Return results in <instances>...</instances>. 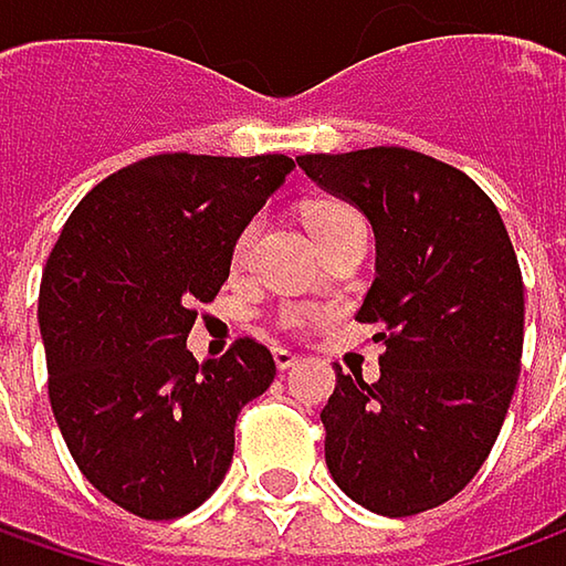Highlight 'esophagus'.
<instances>
[{"mask_svg":"<svg viewBox=\"0 0 566 566\" xmlns=\"http://www.w3.org/2000/svg\"><path fill=\"white\" fill-rule=\"evenodd\" d=\"M273 360H276V367H280V370H290V367L296 364V354H293V350H286V347H273Z\"/></svg>","mask_w":566,"mask_h":566,"instance_id":"esophagus-1","label":"esophagus"}]
</instances>
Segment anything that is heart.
I'll return each instance as SVG.
<instances>
[{
	"mask_svg": "<svg viewBox=\"0 0 566 566\" xmlns=\"http://www.w3.org/2000/svg\"><path fill=\"white\" fill-rule=\"evenodd\" d=\"M305 228L312 231V238L322 244V241H328L332 234H338L344 228H354V224H364V219L357 216V209L354 206H347L342 199H318V202H308L305 206ZM251 231L254 228H244L241 231V238H238V254L248 248V241H251ZM286 325H300V315L296 312H290L286 315Z\"/></svg>",
	"mask_w": 566,
	"mask_h": 566,
	"instance_id": "heart-1",
	"label": "heart"
}]
</instances>
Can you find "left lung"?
<instances>
[{"label": "left lung", "instance_id": "1", "mask_svg": "<svg viewBox=\"0 0 566 566\" xmlns=\"http://www.w3.org/2000/svg\"><path fill=\"white\" fill-rule=\"evenodd\" d=\"M377 238L357 322L384 342L380 380L335 367L325 464L364 509L402 518L458 496L490 458L522 370L525 286L493 199L409 147L296 157Z\"/></svg>", "mask_w": 566, "mask_h": 566}]
</instances>
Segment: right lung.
<instances>
[{
	"label": "right lung",
	"instance_id": "add662e5",
	"mask_svg": "<svg viewBox=\"0 0 566 566\" xmlns=\"http://www.w3.org/2000/svg\"><path fill=\"white\" fill-rule=\"evenodd\" d=\"M293 167L286 154L144 157L80 199L48 258L38 322L51 409L80 473L132 515L164 522L206 503L238 412L276 377L254 338L199 364L186 335Z\"/></svg>",
	"mask_w": 566,
	"mask_h": 566
}]
</instances>
